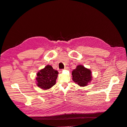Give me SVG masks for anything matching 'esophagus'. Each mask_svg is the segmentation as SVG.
Masks as SVG:
<instances>
[{
  "mask_svg": "<svg viewBox=\"0 0 127 127\" xmlns=\"http://www.w3.org/2000/svg\"><path fill=\"white\" fill-rule=\"evenodd\" d=\"M69 69V68L68 67H66L64 68V69Z\"/></svg>",
  "mask_w": 127,
  "mask_h": 127,
  "instance_id": "obj_1",
  "label": "esophagus"
}]
</instances>
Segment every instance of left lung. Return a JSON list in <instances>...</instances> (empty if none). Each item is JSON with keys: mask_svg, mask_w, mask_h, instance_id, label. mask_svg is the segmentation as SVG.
Returning <instances> with one entry per match:
<instances>
[{"mask_svg": "<svg viewBox=\"0 0 127 127\" xmlns=\"http://www.w3.org/2000/svg\"><path fill=\"white\" fill-rule=\"evenodd\" d=\"M72 80L80 86H85L92 80L90 70L79 65L72 72Z\"/></svg>", "mask_w": 127, "mask_h": 127, "instance_id": "obj_1", "label": "left lung"}]
</instances>
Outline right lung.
<instances>
[{
    "instance_id": "1",
    "label": "right lung",
    "mask_w": 127,
    "mask_h": 127,
    "mask_svg": "<svg viewBox=\"0 0 127 127\" xmlns=\"http://www.w3.org/2000/svg\"><path fill=\"white\" fill-rule=\"evenodd\" d=\"M58 72L53 69L50 65H47L37 74V85L41 88L48 90L55 85Z\"/></svg>"
}]
</instances>
